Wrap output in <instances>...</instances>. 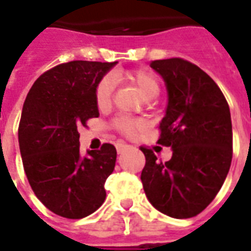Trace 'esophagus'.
<instances>
[{"label":"esophagus","mask_w":251,"mask_h":251,"mask_svg":"<svg viewBox=\"0 0 251 251\" xmlns=\"http://www.w3.org/2000/svg\"><path fill=\"white\" fill-rule=\"evenodd\" d=\"M129 149V145H125V143H118L117 145V152L118 154H122L124 151H126Z\"/></svg>","instance_id":"1"}]
</instances>
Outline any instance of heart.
Instances as JSON below:
<instances>
[{
    "label": "heart",
    "mask_w": 251,
    "mask_h": 251,
    "mask_svg": "<svg viewBox=\"0 0 251 251\" xmlns=\"http://www.w3.org/2000/svg\"><path fill=\"white\" fill-rule=\"evenodd\" d=\"M126 79L138 88L145 99H152L159 93V81L150 71L147 70H134L126 74ZM113 91H114V81L110 76H104L97 83L95 91L96 104L100 109L108 108L113 100ZM114 129H117L121 134L125 135H134L138 130L142 129V122L134 118L117 117L113 121Z\"/></svg>",
    "instance_id": "obj_1"
}]
</instances>
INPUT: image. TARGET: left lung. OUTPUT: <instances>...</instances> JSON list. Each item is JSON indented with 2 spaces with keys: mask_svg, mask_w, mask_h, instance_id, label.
I'll use <instances>...</instances> for the list:
<instances>
[{
  "mask_svg": "<svg viewBox=\"0 0 251 251\" xmlns=\"http://www.w3.org/2000/svg\"><path fill=\"white\" fill-rule=\"evenodd\" d=\"M166 81L168 105L158 143L171 147L167 162L141 147V174L149 201L174 219L198 216L219 194L233 156L229 105L219 85L196 64L181 57L152 60Z\"/></svg>",
  "mask_w": 251,
  "mask_h": 251,
  "instance_id": "1",
  "label": "left lung"
}]
</instances>
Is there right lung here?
Here are the masks:
<instances>
[{"label":"right lung","instance_id":"right-lung-1","mask_svg":"<svg viewBox=\"0 0 251 251\" xmlns=\"http://www.w3.org/2000/svg\"><path fill=\"white\" fill-rule=\"evenodd\" d=\"M114 64L62 63L42 74L25 100L18 127L25 174L42 204L66 219L87 217L106 198L116 147L104 143L81 158L79 129L99 117L96 85Z\"/></svg>","mask_w":251,"mask_h":251}]
</instances>
